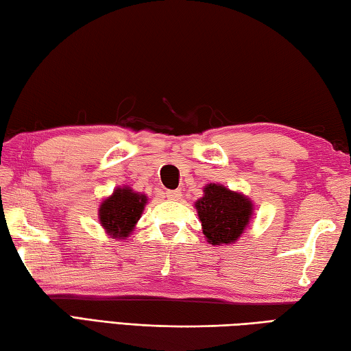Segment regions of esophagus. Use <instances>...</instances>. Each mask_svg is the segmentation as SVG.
Listing matches in <instances>:
<instances>
[{
    "mask_svg": "<svg viewBox=\"0 0 351 351\" xmlns=\"http://www.w3.org/2000/svg\"><path fill=\"white\" fill-rule=\"evenodd\" d=\"M166 196H167V199H170V201H180L182 193H181V190H167Z\"/></svg>",
    "mask_w": 351,
    "mask_h": 351,
    "instance_id": "obj_1",
    "label": "esophagus"
}]
</instances>
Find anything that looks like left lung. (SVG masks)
Masks as SVG:
<instances>
[{"label": "left lung", "mask_w": 351, "mask_h": 351, "mask_svg": "<svg viewBox=\"0 0 351 351\" xmlns=\"http://www.w3.org/2000/svg\"><path fill=\"white\" fill-rule=\"evenodd\" d=\"M202 232L211 245H232L242 237L254 215V204L240 191L210 182L195 202Z\"/></svg>", "instance_id": "left-lung-1"}]
</instances>
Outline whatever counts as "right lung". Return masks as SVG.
<instances>
[{"mask_svg":"<svg viewBox=\"0 0 351 351\" xmlns=\"http://www.w3.org/2000/svg\"><path fill=\"white\" fill-rule=\"evenodd\" d=\"M147 204V196L134 191L129 185L117 187L103 199L99 207V222L111 239H128L138 223Z\"/></svg>","mask_w":351,"mask_h":351,"instance_id":"right-lung-1","label":"right lung"}]
</instances>
